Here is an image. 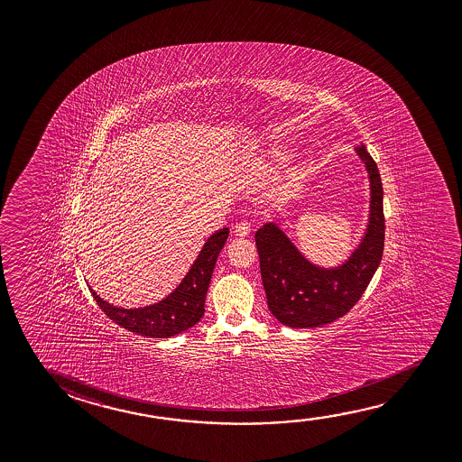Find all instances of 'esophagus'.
<instances>
[{
  "label": "esophagus",
  "mask_w": 462,
  "mask_h": 462,
  "mask_svg": "<svg viewBox=\"0 0 462 462\" xmlns=\"http://www.w3.org/2000/svg\"><path fill=\"white\" fill-rule=\"evenodd\" d=\"M251 232V226L248 220H242L240 224H236V227H235V234L236 236H240V238H245V236H248Z\"/></svg>",
  "instance_id": "34e87169"
}]
</instances>
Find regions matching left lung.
I'll use <instances>...</instances> for the list:
<instances>
[{
  "label": "left lung",
  "instance_id": "1",
  "mask_svg": "<svg viewBox=\"0 0 462 462\" xmlns=\"http://www.w3.org/2000/svg\"><path fill=\"white\" fill-rule=\"evenodd\" d=\"M369 177V217L361 240L341 264L310 263L277 222L256 232L267 306L283 326L312 328L326 326L348 312L377 271L385 242L383 189L377 164L364 143L356 148Z\"/></svg>",
  "mask_w": 462,
  "mask_h": 462
}]
</instances>
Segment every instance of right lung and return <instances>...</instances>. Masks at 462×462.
<instances>
[{
	"label": "right lung",
	"mask_w": 462,
	"mask_h": 462,
	"mask_svg": "<svg viewBox=\"0 0 462 462\" xmlns=\"http://www.w3.org/2000/svg\"><path fill=\"white\" fill-rule=\"evenodd\" d=\"M228 232V227L220 228L206 240L182 282L158 303L125 310L107 303L97 295L93 288H90L91 295L107 318L136 335L171 338L185 332L189 327L198 324L205 314L206 293L211 282L212 271L220 250L227 242Z\"/></svg>",
	"instance_id": "1"
}]
</instances>
